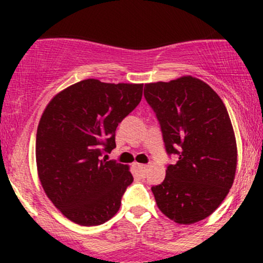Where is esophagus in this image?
Listing matches in <instances>:
<instances>
[{
  "label": "esophagus",
  "instance_id": "1",
  "mask_svg": "<svg viewBox=\"0 0 263 263\" xmlns=\"http://www.w3.org/2000/svg\"><path fill=\"white\" fill-rule=\"evenodd\" d=\"M135 168H137L138 173L141 174V177H144L147 173V170H148V165L146 164H140V163H135Z\"/></svg>",
  "mask_w": 263,
  "mask_h": 263
}]
</instances>
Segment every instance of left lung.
Here are the masks:
<instances>
[{
    "label": "left lung",
    "mask_w": 263,
    "mask_h": 263,
    "mask_svg": "<svg viewBox=\"0 0 263 263\" xmlns=\"http://www.w3.org/2000/svg\"><path fill=\"white\" fill-rule=\"evenodd\" d=\"M170 164L162 184L152 186L157 206L177 224L211 215L229 194L236 173L237 147L230 116L220 96L203 80L188 77L144 85Z\"/></svg>",
    "instance_id": "obj_1"
}]
</instances>
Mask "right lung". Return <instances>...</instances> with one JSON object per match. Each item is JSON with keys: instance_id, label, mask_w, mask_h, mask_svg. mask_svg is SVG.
Segmentation results:
<instances>
[{"instance_id": "1", "label": "right lung", "mask_w": 263, "mask_h": 263, "mask_svg": "<svg viewBox=\"0 0 263 263\" xmlns=\"http://www.w3.org/2000/svg\"><path fill=\"white\" fill-rule=\"evenodd\" d=\"M143 84L86 79L57 93L35 138L38 177L45 194L70 221L101 225L121 206L134 182L128 165L102 159L119 123L140 104Z\"/></svg>"}]
</instances>
